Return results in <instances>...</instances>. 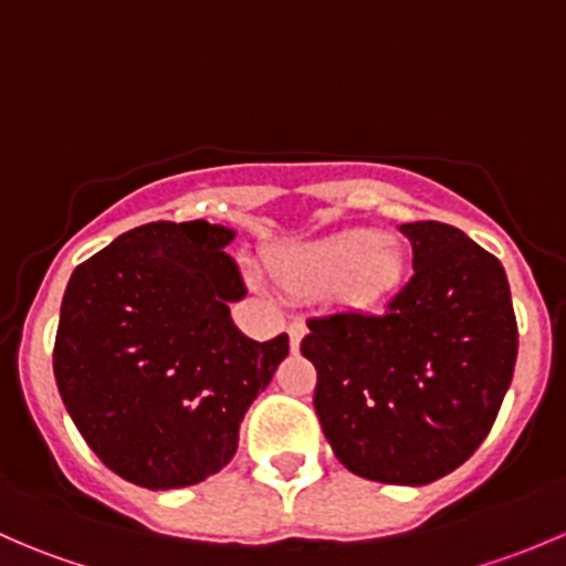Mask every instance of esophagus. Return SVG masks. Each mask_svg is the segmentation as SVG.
<instances>
[{
  "label": "esophagus",
  "mask_w": 566,
  "mask_h": 566,
  "mask_svg": "<svg viewBox=\"0 0 566 566\" xmlns=\"http://www.w3.org/2000/svg\"><path fill=\"white\" fill-rule=\"evenodd\" d=\"M287 334H290V347H293V350H298L301 339H304V334H306V325L295 319V323L287 325Z\"/></svg>",
  "instance_id": "34e87169"
}]
</instances>
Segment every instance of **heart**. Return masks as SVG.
Returning a JSON list of instances; mask_svg holds the SVG:
<instances>
[{"mask_svg": "<svg viewBox=\"0 0 566 566\" xmlns=\"http://www.w3.org/2000/svg\"><path fill=\"white\" fill-rule=\"evenodd\" d=\"M402 260L391 241L375 230H342L295 249L279 268V279L295 295L334 290L345 304L367 306L397 284Z\"/></svg>", "mask_w": 566, "mask_h": 566, "instance_id": "b5f03b06", "label": "heart"}]
</instances>
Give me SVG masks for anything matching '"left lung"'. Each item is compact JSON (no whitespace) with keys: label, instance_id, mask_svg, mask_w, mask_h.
<instances>
[{"label":"left lung","instance_id":"8db88e82","mask_svg":"<svg viewBox=\"0 0 566 566\" xmlns=\"http://www.w3.org/2000/svg\"><path fill=\"white\" fill-rule=\"evenodd\" d=\"M413 276L384 315L312 317L315 410L336 460L384 484H430L488 438L512 384L517 323L504 265L458 227H399Z\"/></svg>","mask_w":566,"mask_h":566}]
</instances>
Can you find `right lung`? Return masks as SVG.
<instances>
[{
  "label": "right lung",
  "mask_w": 566,
  "mask_h": 566,
  "mask_svg": "<svg viewBox=\"0 0 566 566\" xmlns=\"http://www.w3.org/2000/svg\"><path fill=\"white\" fill-rule=\"evenodd\" d=\"M232 241L202 219L153 221L82 262L62 295L56 389L87 447L139 488L219 473L290 353L287 334L254 342L232 323L247 295Z\"/></svg>",
  "instance_id": "1"
}]
</instances>
